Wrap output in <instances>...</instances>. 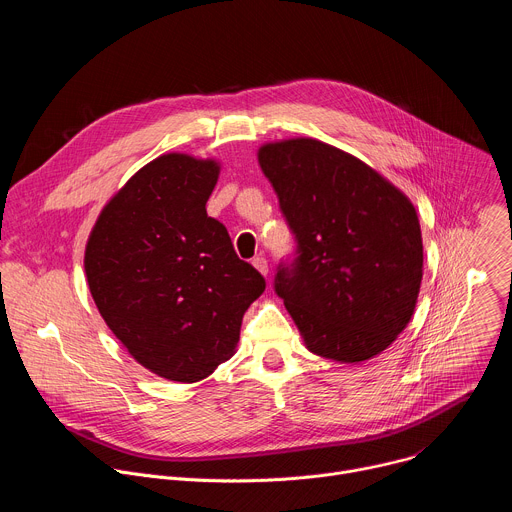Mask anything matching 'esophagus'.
I'll list each match as a JSON object with an SVG mask.
<instances>
[{
	"mask_svg": "<svg viewBox=\"0 0 512 512\" xmlns=\"http://www.w3.org/2000/svg\"><path fill=\"white\" fill-rule=\"evenodd\" d=\"M253 267H255V269H257L261 275H267V273H269V265H267V259H265V257H261V255L253 259Z\"/></svg>",
	"mask_w": 512,
	"mask_h": 512,
	"instance_id": "1",
	"label": "esophagus"
}]
</instances>
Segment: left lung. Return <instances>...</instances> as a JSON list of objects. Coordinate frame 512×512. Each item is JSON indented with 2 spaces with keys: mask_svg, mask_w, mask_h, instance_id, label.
Returning a JSON list of instances; mask_svg holds the SVG:
<instances>
[{
  "mask_svg": "<svg viewBox=\"0 0 512 512\" xmlns=\"http://www.w3.org/2000/svg\"><path fill=\"white\" fill-rule=\"evenodd\" d=\"M257 160L298 241L275 291L306 348L346 364L381 354L419 296L415 206L377 170L312 137L265 143Z\"/></svg>",
  "mask_w": 512,
  "mask_h": 512,
  "instance_id": "8db88e82",
  "label": "left lung"
}]
</instances>
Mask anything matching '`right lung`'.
Instances as JSON below:
<instances>
[{"mask_svg": "<svg viewBox=\"0 0 512 512\" xmlns=\"http://www.w3.org/2000/svg\"><path fill=\"white\" fill-rule=\"evenodd\" d=\"M218 174L216 160L188 154L152 160L105 204L85 249L105 324L141 367L176 383L202 381L235 354L265 289L206 214Z\"/></svg>", "mask_w": 512, "mask_h": 512, "instance_id": "add662e5", "label": "right lung"}]
</instances>
